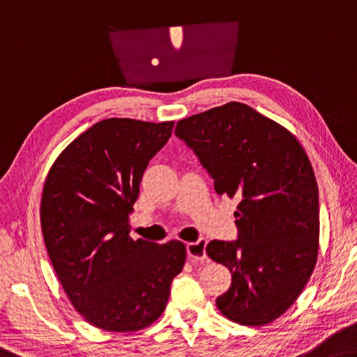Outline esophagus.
Returning a JSON list of instances; mask_svg holds the SVG:
<instances>
[{
    "mask_svg": "<svg viewBox=\"0 0 357 357\" xmlns=\"http://www.w3.org/2000/svg\"><path fill=\"white\" fill-rule=\"evenodd\" d=\"M188 256L190 260H195V262H206L208 256H206V240L200 238L197 241L188 243Z\"/></svg>",
    "mask_w": 357,
    "mask_h": 357,
    "instance_id": "obj_1",
    "label": "esophagus"
}]
</instances>
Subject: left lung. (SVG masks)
I'll list each match as a JSON object with an SVG mask.
<instances>
[{"label": "left lung", "instance_id": "8db88e82", "mask_svg": "<svg viewBox=\"0 0 357 357\" xmlns=\"http://www.w3.org/2000/svg\"><path fill=\"white\" fill-rule=\"evenodd\" d=\"M174 133L216 194L238 200V238L206 246L231 273L218 308L243 326L268 324L297 301L318 257L319 195L307 152L289 130L238 101L183 119Z\"/></svg>", "mask_w": 357, "mask_h": 357}]
</instances>
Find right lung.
<instances>
[{
	"label": "right lung",
	"mask_w": 357,
	"mask_h": 357,
	"mask_svg": "<svg viewBox=\"0 0 357 357\" xmlns=\"http://www.w3.org/2000/svg\"><path fill=\"white\" fill-rule=\"evenodd\" d=\"M174 122L105 119L56 157L44 183L41 229L66 296L90 324L135 332L163 313L185 262L184 243L130 238L128 216Z\"/></svg>",
	"instance_id": "right-lung-1"
}]
</instances>
